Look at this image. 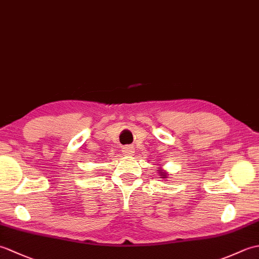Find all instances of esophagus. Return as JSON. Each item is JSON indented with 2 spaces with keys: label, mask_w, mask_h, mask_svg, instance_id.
<instances>
[{
  "label": "esophagus",
  "mask_w": 259,
  "mask_h": 259,
  "mask_svg": "<svg viewBox=\"0 0 259 259\" xmlns=\"http://www.w3.org/2000/svg\"><path fill=\"white\" fill-rule=\"evenodd\" d=\"M134 152H135L134 147L126 146V147L123 148V153H124V155H126V156H133Z\"/></svg>",
  "instance_id": "1"
}]
</instances>
